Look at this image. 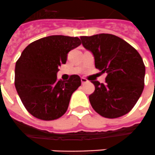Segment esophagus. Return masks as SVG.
I'll return each mask as SVG.
<instances>
[{"label":"esophagus","mask_w":155,"mask_h":155,"mask_svg":"<svg viewBox=\"0 0 155 155\" xmlns=\"http://www.w3.org/2000/svg\"><path fill=\"white\" fill-rule=\"evenodd\" d=\"M89 81H88V80H86L85 78H81V83H82V84H84L88 83Z\"/></svg>","instance_id":"34e87169"}]
</instances>
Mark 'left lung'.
Masks as SVG:
<instances>
[{"mask_svg":"<svg viewBox=\"0 0 155 155\" xmlns=\"http://www.w3.org/2000/svg\"><path fill=\"white\" fill-rule=\"evenodd\" d=\"M84 48L94 57L95 67L106 73V83L92 81L95 90L89 96L96 113L117 118L132 109L145 85V66L140 55L125 40L113 34L81 37Z\"/></svg>","mask_w":155,"mask_h":155,"instance_id":"obj_1","label":"left lung"}]
</instances>
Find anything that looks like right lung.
<instances>
[{
    "instance_id": "obj_1",
    "label": "right lung",
    "mask_w": 155,
    "mask_h": 155,
    "mask_svg": "<svg viewBox=\"0 0 155 155\" xmlns=\"http://www.w3.org/2000/svg\"><path fill=\"white\" fill-rule=\"evenodd\" d=\"M81 44L77 37L52 35L31 42L23 51L15 64V85L31 115L51 121L66 113L81 80L72 74L68 81H58L57 73L69 51Z\"/></svg>"
}]
</instances>
